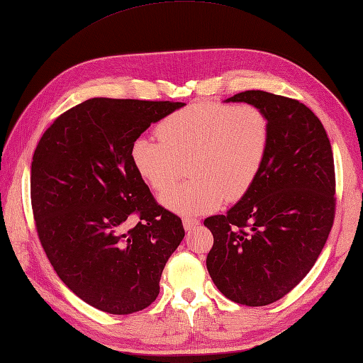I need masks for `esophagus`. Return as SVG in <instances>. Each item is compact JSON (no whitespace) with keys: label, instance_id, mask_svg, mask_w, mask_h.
<instances>
[{"label":"esophagus","instance_id":"1","mask_svg":"<svg viewBox=\"0 0 363 363\" xmlns=\"http://www.w3.org/2000/svg\"><path fill=\"white\" fill-rule=\"evenodd\" d=\"M182 224H184L185 230H191V229H195L196 225H199V220H196V218H191V216H185V218H182Z\"/></svg>","mask_w":363,"mask_h":363}]
</instances>
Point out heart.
Masks as SVG:
<instances>
[{"instance_id": "heart-1", "label": "heart", "mask_w": 363, "mask_h": 363, "mask_svg": "<svg viewBox=\"0 0 363 363\" xmlns=\"http://www.w3.org/2000/svg\"><path fill=\"white\" fill-rule=\"evenodd\" d=\"M157 138L140 134L130 156L140 178L164 193L189 161L192 179L165 193L162 204L176 213L213 212L224 199H241L264 165L271 123L263 109L250 105L198 102L159 122Z\"/></svg>"}]
</instances>
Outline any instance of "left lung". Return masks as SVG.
<instances>
[{"mask_svg": "<svg viewBox=\"0 0 363 363\" xmlns=\"http://www.w3.org/2000/svg\"><path fill=\"white\" fill-rule=\"evenodd\" d=\"M227 102L266 113L271 140L255 184L225 215L208 216L207 271L224 296L246 306L283 298L306 277L335 216V172L318 117L296 99L244 91Z\"/></svg>", "mask_w": 363, "mask_h": 363, "instance_id": "8db88e82", "label": "left lung"}]
</instances>
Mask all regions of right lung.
<instances>
[{
	"mask_svg": "<svg viewBox=\"0 0 363 363\" xmlns=\"http://www.w3.org/2000/svg\"><path fill=\"white\" fill-rule=\"evenodd\" d=\"M182 106L89 99L58 116L33 153L30 202L41 246L67 288L104 313L150 306L185 235L181 218L157 204L130 156L134 139Z\"/></svg>",
	"mask_w": 363,
	"mask_h": 363,
	"instance_id": "right-lung-1",
	"label": "right lung"
}]
</instances>
